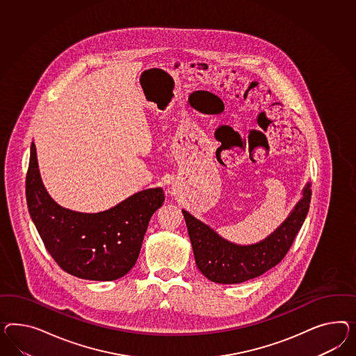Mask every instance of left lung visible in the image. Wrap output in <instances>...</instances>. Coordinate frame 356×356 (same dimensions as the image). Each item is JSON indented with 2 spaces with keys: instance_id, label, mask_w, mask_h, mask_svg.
Listing matches in <instances>:
<instances>
[{
  "instance_id": "1",
  "label": "left lung",
  "mask_w": 356,
  "mask_h": 356,
  "mask_svg": "<svg viewBox=\"0 0 356 356\" xmlns=\"http://www.w3.org/2000/svg\"><path fill=\"white\" fill-rule=\"evenodd\" d=\"M311 183L288 218L267 238L254 245H237L222 238L207 224L183 210L194 259L203 276L218 284H240L277 266L302 228L311 202Z\"/></svg>"
}]
</instances>
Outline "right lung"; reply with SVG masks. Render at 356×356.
<instances>
[{
	"mask_svg": "<svg viewBox=\"0 0 356 356\" xmlns=\"http://www.w3.org/2000/svg\"><path fill=\"white\" fill-rule=\"evenodd\" d=\"M26 198L40 237L60 268L79 279L113 281L135 266L150 218L163 204L164 192L145 189L96 213L68 210L47 192L32 143Z\"/></svg>",
	"mask_w": 356,
	"mask_h": 356,
	"instance_id": "add662e5",
	"label": "right lung"
}]
</instances>
